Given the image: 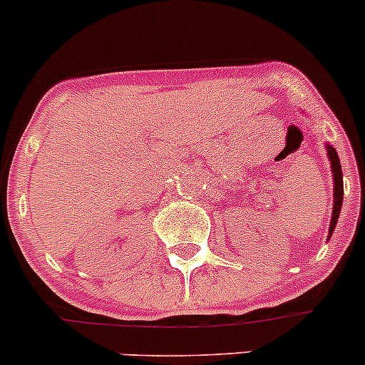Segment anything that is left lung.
<instances>
[{"mask_svg": "<svg viewBox=\"0 0 365 365\" xmlns=\"http://www.w3.org/2000/svg\"><path fill=\"white\" fill-rule=\"evenodd\" d=\"M327 155L328 160L331 164V176H334V210H331V219H330V233H328V240H330L331 232L335 230L339 221V215H341L342 208V197H344V183H342V169H341V160H339V155L335 151L334 146L327 144Z\"/></svg>", "mask_w": 365, "mask_h": 365, "instance_id": "obj_1", "label": "left lung"}]
</instances>
